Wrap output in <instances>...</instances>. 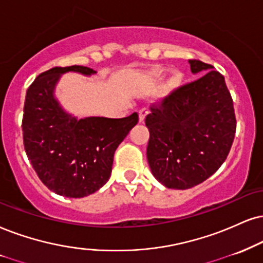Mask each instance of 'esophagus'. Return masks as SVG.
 I'll use <instances>...</instances> for the list:
<instances>
[{
  "label": "esophagus",
  "instance_id": "34e87169",
  "mask_svg": "<svg viewBox=\"0 0 263 263\" xmlns=\"http://www.w3.org/2000/svg\"><path fill=\"white\" fill-rule=\"evenodd\" d=\"M148 113H150V111H148L147 108H141L140 111H139V119H140V122H142L145 118H146Z\"/></svg>",
  "mask_w": 263,
  "mask_h": 263
}]
</instances>
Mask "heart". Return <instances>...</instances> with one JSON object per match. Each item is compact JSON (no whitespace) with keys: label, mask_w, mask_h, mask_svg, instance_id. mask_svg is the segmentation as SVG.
<instances>
[{"label":"heart","mask_w":263,"mask_h":263,"mask_svg":"<svg viewBox=\"0 0 263 263\" xmlns=\"http://www.w3.org/2000/svg\"><path fill=\"white\" fill-rule=\"evenodd\" d=\"M179 82H180L179 74H176V76L172 78V84H173V85H177V84H179Z\"/></svg>","instance_id":"heart-1"}]
</instances>
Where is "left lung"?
<instances>
[{
    "mask_svg": "<svg viewBox=\"0 0 263 263\" xmlns=\"http://www.w3.org/2000/svg\"><path fill=\"white\" fill-rule=\"evenodd\" d=\"M189 62L193 73H206L155 102L145 118L148 164L170 189H190L212 176L228 156L236 130L224 77L211 64Z\"/></svg>",
    "mask_w": 263,
    "mask_h": 263,
    "instance_id": "left-lung-1",
    "label": "left lung"
}]
</instances>
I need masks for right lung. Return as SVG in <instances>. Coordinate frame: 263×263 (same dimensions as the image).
Returning a JSON list of instances; mask_svg holds the SVG:
<instances>
[{
	"instance_id": "obj_1",
	"label": "right lung",
	"mask_w": 263,
	"mask_h": 263,
	"mask_svg": "<svg viewBox=\"0 0 263 263\" xmlns=\"http://www.w3.org/2000/svg\"><path fill=\"white\" fill-rule=\"evenodd\" d=\"M66 72L96 73L72 66L37 76L25 96L23 141L32 168L48 189L66 197H84L109 179L116 148L139 122V115L118 119L67 115L53 97L54 85Z\"/></svg>"
}]
</instances>
